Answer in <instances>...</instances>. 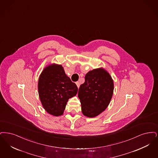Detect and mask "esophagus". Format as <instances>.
I'll use <instances>...</instances> for the list:
<instances>
[{
	"mask_svg": "<svg viewBox=\"0 0 158 158\" xmlns=\"http://www.w3.org/2000/svg\"><path fill=\"white\" fill-rule=\"evenodd\" d=\"M76 85H77V87L78 88H79L80 87V82H78V81H77V82H76Z\"/></svg>",
	"mask_w": 158,
	"mask_h": 158,
	"instance_id": "1",
	"label": "esophagus"
}]
</instances>
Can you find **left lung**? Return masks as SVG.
I'll use <instances>...</instances> for the list:
<instances>
[{"instance_id":"left-lung-1","label":"left lung","mask_w":158,"mask_h":158,"mask_svg":"<svg viewBox=\"0 0 158 158\" xmlns=\"http://www.w3.org/2000/svg\"><path fill=\"white\" fill-rule=\"evenodd\" d=\"M113 90V80L106 70L99 68L89 71L78 93L82 114L94 117L102 113L108 107Z\"/></svg>"}]
</instances>
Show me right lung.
Masks as SVG:
<instances>
[{
	"instance_id": "1",
	"label": "right lung",
	"mask_w": 158,
	"mask_h": 158,
	"mask_svg": "<svg viewBox=\"0 0 158 158\" xmlns=\"http://www.w3.org/2000/svg\"><path fill=\"white\" fill-rule=\"evenodd\" d=\"M38 93L44 109L54 116L62 115L69 98L75 96L78 88L65 73L61 65L52 64L41 74Z\"/></svg>"
}]
</instances>
